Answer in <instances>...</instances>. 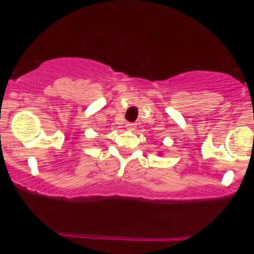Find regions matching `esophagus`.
<instances>
[{
    "instance_id": "34e87169",
    "label": "esophagus",
    "mask_w": 254,
    "mask_h": 254,
    "mask_svg": "<svg viewBox=\"0 0 254 254\" xmlns=\"http://www.w3.org/2000/svg\"><path fill=\"white\" fill-rule=\"evenodd\" d=\"M125 127H127V129L130 130V131H133L136 129V124L135 123H127Z\"/></svg>"
}]
</instances>
